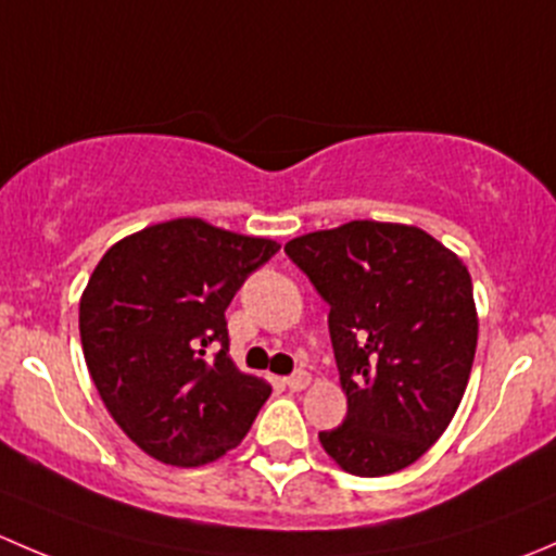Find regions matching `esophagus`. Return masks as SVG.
Masks as SVG:
<instances>
[{"label": "esophagus", "instance_id": "1", "mask_svg": "<svg viewBox=\"0 0 556 556\" xmlns=\"http://www.w3.org/2000/svg\"><path fill=\"white\" fill-rule=\"evenodd\" d=\"M285 384H288L290 390H293V392L306 390V387H309V374H306V371H295V374H290V377L285 379Z\"/></svg>", "mask_w": 556, "mask_h": 556}]
</instances>
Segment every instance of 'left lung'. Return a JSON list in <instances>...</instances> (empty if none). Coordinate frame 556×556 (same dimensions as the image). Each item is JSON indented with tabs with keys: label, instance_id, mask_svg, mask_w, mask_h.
Masks as SVG:
<instances>
[{
	"label": "left lung",
	"instance_id": "1",
	"mask_svg": "<svg viewBox=\"0 0 556 556\" xmlns=\"http://www.w3.org/2000/svg\"><path fill=\"white\" fill-rule=\"evenodd\" d=\"M328 312L346 417L323 450L355 476L417 463L452 422L476 355L468 268L430 233L352 220L285 244Z\"/></svg>",
	"mask_w": 556,
	"mask_h": 556
}]
</instances>
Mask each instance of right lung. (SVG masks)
Returning a JSON list of instances; mask_svg holds the SVG:
<instances>
[{
  "label": "right lung",
  "mask_w": 556,
  "mask_h": 556,
  "mask_svg": "<svg viewBox=\"0 0 556 556\" xmlns=\"http://www.w3.org/2000/svg\"><path fill=\"white\" fill-rule=\"evenodd\" d=\"M277 252L271 239L179 217L121 239L93 268L83 355L106 412L150 457L195 468L255 422L271 387L228 357L226 309Z\"/></svg>",
  "instance_id": "obj_1"
}]
</instances>
